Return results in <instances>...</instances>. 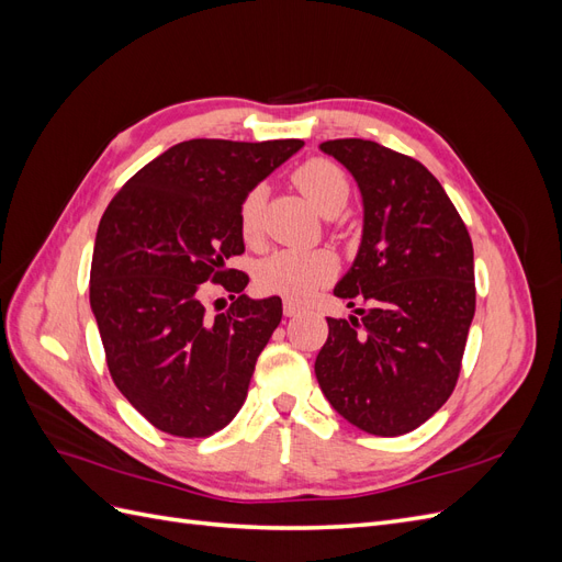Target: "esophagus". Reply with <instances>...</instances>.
Masks as SVG:
<instances>
[{"label": "esophagus", "instance_id": "34e87169", "mask_svg": "<svg viewBox=\"0 0 562 562\" xmlns=\"http://www.w3.org/2000/svg\"><path fill=\"white\" fill-rule=\"evenodd\" d=\"M302 310L297 307V304L295 302H291V300H285L283 302V314L288 316V318H291V316H297Z\"/></svg>", "mask_w": 562, "mask_h": 562}]
</instances>
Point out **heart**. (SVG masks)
Masks as SVG:
<instances>
[{
	"instance_id": "heart-1",
	"label": "heart",
	"mask_w": 562,
	"mask_h": 562,
	"mask_svg": "<svg viewBox=\"0 0 562 562\" xmlns=\"http://www.w3.org/2000/svg\"><path fill=\"white\" fill-rule=\"evenodd\" d=\"M293 182L310 199L312 206L328 215L339 213L349 199V178L328 159H310L295 168ZM267 187L255 184L246 192L239 206V229L246 244H258L262 234V209ZM337 274V260L328 250H277L260 262L258 288L269 295H281L293 302L310 300L321 285Z\"/></svg>"
}]
</instances>
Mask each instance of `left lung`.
Returning a JSON list of instances; mask_svg holds the SVG:
<instances>
[{
    "label": "left lung",
    "instance_id": "8db88e82",
    "mask_svg": "<svg viewBox=\"0 0 562 562\" xmlns=\"http://www.w3.org/2000/svg\"><path fill=\"white\" fill-rule=\"evenodd\" d=\"M321 151L361 190V246L335 295L361 297L368 310L328 318L316 380L353 427L401 436L440 411L462 370L475 312L471 236L413 157L361 138L321 143Z\"/></svg>",
    "mask_w": 562,
    "mask_h": 562
}]
</instances>
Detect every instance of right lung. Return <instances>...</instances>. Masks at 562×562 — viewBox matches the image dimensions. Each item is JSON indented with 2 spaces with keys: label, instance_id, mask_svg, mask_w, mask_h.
Returning a JSON list of instances; mask_svg holds the SVG:
<instances>
[{
  "label": "right lung",
  "instance_id": "right-lung-1",
  "mask_svg": "<svg viewBox=\"0 0 562 562\" xmlns=\"http://www.w3.org/2000/svg\"><path fill=\"white\" fill-rule=\"evenodd\" d=\"M302 140L196 138L143 166L100 220L91 310L110 375L151 427L180 438L220 431L241 411L260 351L281 323V297L250 300L227 269L244 252L239 206ZM206 280L237 297L209 317Z\"/></svg>",
  "mask_w": 562,
  "mask_h": 562
}]
</instances>
